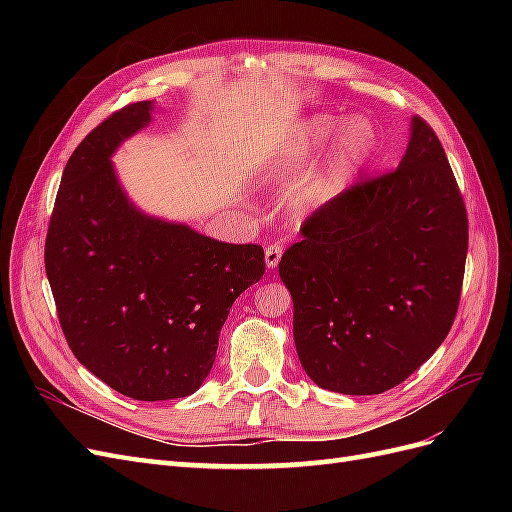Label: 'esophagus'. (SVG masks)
Returning a JSON list of instances; mask_svg holds the SVG:
<instances>
[{"mask_svg":"<svg viewBox=\"0 0 512 512\" xmlns=\"http://www.w3.org/2000/svg\"><path fill=\"white\" fill-rule=\"evenodd\" d=\"M282 254H284V247L277 245V243H271V245L267 247V250H265V262H267V267H269V269H275L277 265H280Z\"/></svg>","mask_w":512,"mask_h":512,"instance_id":"esophagus-1","label":"esophagus"}]
</instances>
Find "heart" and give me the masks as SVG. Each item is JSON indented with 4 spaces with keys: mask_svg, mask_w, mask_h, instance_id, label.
Here are the masks:
<instances>
[{
    "mask_svg": "<svg viewBox=\"0 0 512 512\" xmlns=\"http://www.w3.org/2000/svg\"><path fill=\"white\" fill-rule=\"evenodd\" d=\"M335 128H337V121L331 119V117L314 119L307 126V130L297 138V147L282 151L280 156H275L273 160L267 162L269 177L284 175L286 170L303 156V153L312 151L322 141H327V138L335 132ZM374 147H376L374 128H371L365 119H359V117L350 119L342 130V136H339V145H337L335 158H333V164H331V173H329L327 185L337 181V179L346 177L352 168L363 164L371 156ZM322 192H324V185H322V188H318L316 192L309 194V198L316 200V198L322 196Z\"/></svg>",
    "mask_w": 512,
    "mask_h": 512,
    "instance_id": "obj_1",
    "label": "heart"
}]
</instances>
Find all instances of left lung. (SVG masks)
<instances>
[{
    "label": "left lung",
    "instance_id": "1",
    "mask_svg": "<svg viewBox=\"0 0 512 512\" xmlns=\"http://www.w3.org/2000/svg\"><path fill=\"white\" fill-rule=\"evenodd\" d=\"M280 260L294 344L320 389L380 395L451 331L468 213L440 138L421 117L399 166L316 209Z\"/></svg>",
    "mask_w": 512,
    "mask_h": 512
}]
</instances>
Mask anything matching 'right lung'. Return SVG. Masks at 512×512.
Instances as JSON below:
<instances>
[{"mask_svg":"<svg viewBox=\"0 0 512 512\" xmlns=\"http://www.w3.org/2000/svg\"><path fill=\"white\" fill-rule=\"evenodd\" d=\"M151 108H119L72 151L44 243L70 350L138 401L188 397L203 384L232 303L265 273L260 245L215 241L130 205L111 156Z\"/></svg>","mask_w":512,"mask_h":512,"instance_id":"add662e5","label":"right lung"}]
</instances>
